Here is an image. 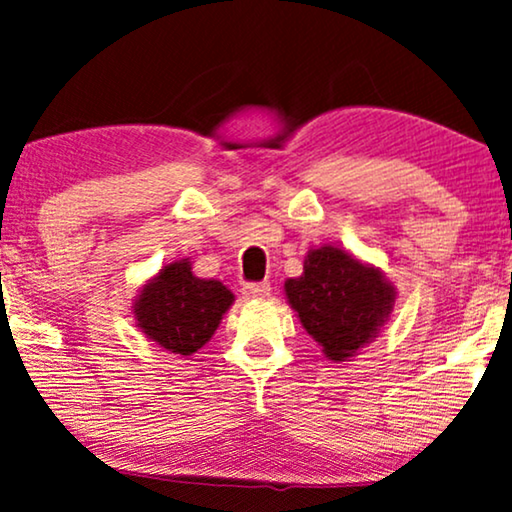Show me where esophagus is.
Wrapping results in <instances>:
<instances>
[{"label": "esophagus", "mask_w": 512, "mask_h": 512, "mask_svg": "<svg viewBox=\"0 0 512 512\" xmlns=\"http://www.w3.org/2000/svg\"><path fill=\"white\" fill-rule=\"evenodd\" d=\"M269 283L262 281V283H245L243 285V295L250 297V299H262L269 295Z\"/></svg>", "instance_id": "obj_1"}]
</instances>
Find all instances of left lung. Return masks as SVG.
Returning a JSON list of instances; mask_svg holds the SVG:
<instances>
[{"label": "left lung", "instance_id": "left-lung-1", "mask_svg": "<svg viewBox=\"0 0 512 512\" xmlns=\"http://www.w3.org/2000/svg\"><path fill=\"white\" fill-rule=\"evenodd\" d=\"M285 297L325 358L339 363L377 337L393 311L395 288L372 264L323 245L309 250L302 276L285 281Z\"/></svg>", "mask_w": 512, "mask_h": 512}]
</instances>
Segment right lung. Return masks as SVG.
Wrapping results in <instances>:
<instances>
[{
  "label": "right lung",
  "instance_id": "obj_1",
  "mask_svg": "<svg viewBox=\"0 0 512 512\" xmlns=\"http://www.w3.org/2000/svg\"><path fill=\"white\" fill-rule=\"evenodd\" d=\"M234 304V292L215 278L192 274V262L166 264L142 285L133 313L138 327L170 353L192 356L210 342Z\"/></svg>",
  "mask_w": 512,
  "mask_h": 512
}]
</instances>
